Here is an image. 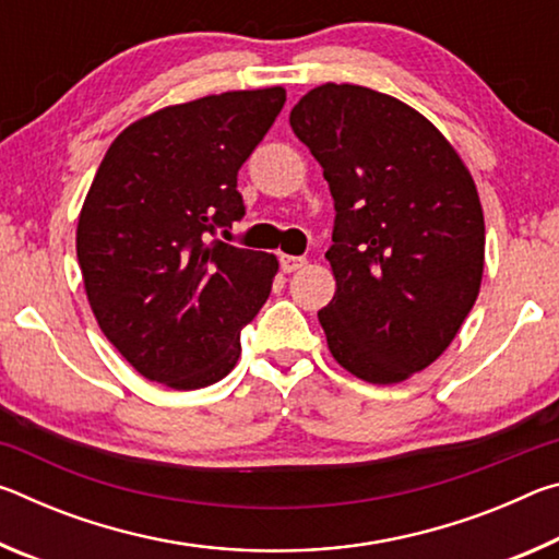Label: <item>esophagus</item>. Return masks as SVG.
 I'll use <instances>...</instances> for the list:
<instances>
[{"mask_svg": "<svg viewBox=\"0 0 559 559\" xmlns=\"http://www.w3.org/2000/svg\"><path fill=\"white\" fill-rule=\"evenodd\" d=\"M306 259L302 257H281V269L286 271V273H293V271H298V269H302L306 266Z\"/></svg>", "mask_w": 559, "mask_h": 559, "instance_id": "34e87169", "label": "esophagus"}]
</instances>
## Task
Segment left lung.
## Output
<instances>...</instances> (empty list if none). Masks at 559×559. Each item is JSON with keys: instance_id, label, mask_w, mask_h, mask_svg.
Masks as SVG:
<instances>
[{"instance_id": "1", "label": "left lung", "mask_w": 559, "mask_h": 559, "mask_svg": "<svg viewBox=\"0 0 559 559\" xmlns=\"http://www.w3.org/2000/svg\"><path fill=\"white\" fill-rule=\"evenodd\" d=\"M335 200L325 259L335 296L318 320L340 367L370 384L441 357L478 298L486 224L443 132L386 93L323 83L290 110Z\"/></svg>"}]
</instances>
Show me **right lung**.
Returning a JSON list of instances; mask_svg holds the SVG:
<instances>
[{"label": "right lung", "instance_id": "right-lung-1", "mask_svg": "<svg viewBox=\"0 0 559 559\" xmlns=\"http://www.w3.org/2000/svg\"><path fill=\"white\" fill-rule=\"evenodd\" d=\"M283 103L271 86L159 108L112 140L93 177L75 229L83 288L103 335L150 382L224 380L269 298L278 259L216 234L243 216L236 175Z\"/></svg>", "mask_w": 559, "mask_h": 559}]
</instances>
